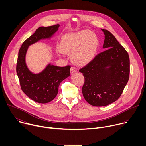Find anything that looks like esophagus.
<instances>
[{
  "label": "esophagus",
  "instance_id": "34e87169",
  "mask_svg": "<svg viewBox=\"0 0 146 146\" xmlns=\"http://www.w3.org/2000/svg\"><path fill=\"white\" fill-rule=\"evenodd\" d=\"M77 69L74 68V67H71V68H70V73L71 74H73V73H76V72H77Z\"/></svg>",
  "mask_w": 146,
  "mask_h": 146
}]
</instances>
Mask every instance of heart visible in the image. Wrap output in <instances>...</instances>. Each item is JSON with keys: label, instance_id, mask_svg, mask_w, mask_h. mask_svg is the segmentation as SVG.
Listing matches in <instances>:
<instances>
[{"label": "heart", "instance_id": "b5f03b06", "mask_svg": "<svg viewBox=\"0 0 146 146\" xmlns=\"http://www.w3.org/2000/svg\"><path fill=\"white\" fill-rule=\"evenodd\" d=\"M98 46L97 36L90 31L84 30L62 38L59 50L62 53L71 55V60L74 64L82 66L93 60Z\"/></svg>", "mask_w": 146, "mask_h": 146}]
</instances>
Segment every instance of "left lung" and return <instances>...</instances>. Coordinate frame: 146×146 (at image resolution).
Here are the masks:
<instances>
[{"instance_id":"1","label":"left lung","mask_w":146,"mask_h":146,"mask_svg":"<svg viewBox=\"0 0 146 146\" xmlns=\"http://www.w3.org/2000/svg\"><path fill=\"white\" fill-rule=\"evenodd\" d=\"M101 30L105 35L103 48L105 50L79 70L85 78L83 96L94 106H106L116 101L129 76L128 52L110 32Z\"/></svg>"}]
</instances>
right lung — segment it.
<instances>
[{
  "mask_svg": "<svg viewBox=\"0 0 146 146\" xmlns=\"http://www.w3.org/2000/svg\"><path fill=\"white\" fill-rule=\"evenodd\" d=\"M59 25L41 27L28 38L21 47L17 64V73L23 91L32 100L47 103L57 95L60 83L70 75V66L59 67L51 63L39 73L29 70L26 63V55L30 46L41 40H51L59 29Z\"/></svg>",
  "mask_w": 146,
  "mask_h": 146,
  "instance_id": "obj_1",
  "label": "right lung"
}]
</instances>
